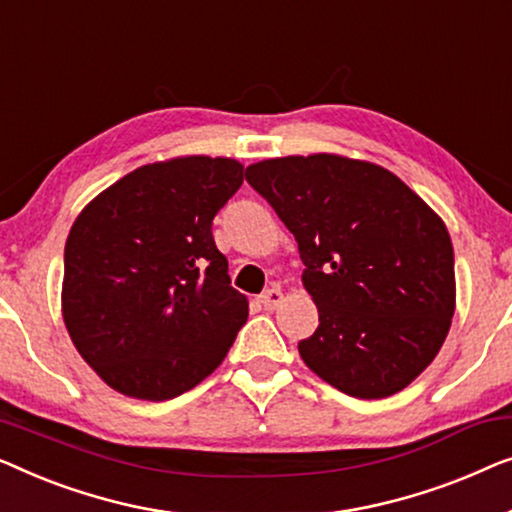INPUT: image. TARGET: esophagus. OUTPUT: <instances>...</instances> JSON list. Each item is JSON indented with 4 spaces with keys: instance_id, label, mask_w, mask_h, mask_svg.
Here are the masks:
<instances>
[{
    "instance_id": "1",
    "label": "esophagus",
    "mask_w": 512,
    "mask_h": 512,
    "mask_svg": "<svg viewBox=\"0 0 512 512\" xmlns=\"http://www.w3.org/2000/svg\"><path fill=\"white\" fill-rule=\"evenodd\" d=\"M283 292L278 290V287H271V290H266L259 294V304H262L266 311H273V308H278L280 304H283Z\"/></svg>"
}]
</instances>
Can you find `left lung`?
<instances>
[{
  "label": "left lung",
  "instance_id": "1",
  "mask_svg": "<svg viewBox=\"0 0 512 512\" xmlns=\"http://www.w3.org/2000/svg\"><path fill=\"white\" fill-rule=\"evenodd\" d=\"M246 181L299 243L320 325L299 341L311 371L357 399L413 383L455 315L443 220L390 171L338 155L250 164Z\"/></svg>",
  "mask_w": 512,
  "mask_h": 512
}]
</instances>
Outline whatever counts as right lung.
Here are the masks:
<instances>
[{
  "mask_svg": "<svg viewBox=\"0 0 512 512\" xmlns=\"http://www.w3.org/2000/svg\"><path fill=\"white\" fill-rule=\"evenodd\" d=\"M243 183L229 157L132 171L92 199L64 246L62 313L76 350L125 397L167 401L218 369L248 320L213 218Z\"/></svg>",
  "mask_w": 512,
  "mask_h": 512,
  "instance_id": "obj_1",
  "label": "right lung"
}]
</instances>
